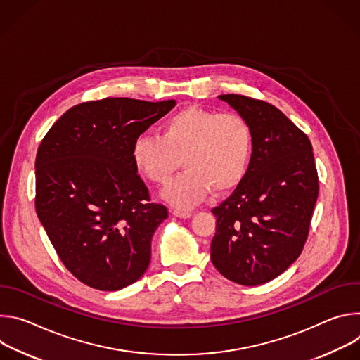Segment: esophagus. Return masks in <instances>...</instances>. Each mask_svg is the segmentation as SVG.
I'll use <instances>...</instances> for the list:
<instances>
[{"mask_svg": "<svg viewBox=\"0 0 360 360\" xmlns=\"http://www.w3.org/2000/svg\"><path fill=\"white\" fill-rule=\"evenodd\" d=\"M172 215H174V217H178V218H184V219H186V218H191V217H192V212H191V211L174 210V211H172Z\"/></svg>", "mask_w": 360, "mask_h": 360, "instance_id": "34e87169", "label": "esophagus"}]
</instances>
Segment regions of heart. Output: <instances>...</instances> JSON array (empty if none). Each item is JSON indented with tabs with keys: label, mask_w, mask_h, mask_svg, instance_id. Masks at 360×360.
<instances>
[{
	"label": "heart",
	"mask_w": 360,
	"mask_h": 360,
	"mask_svg": "<svg viewBox=\"0 0 360 360\" xmlns=\"http://www.w3.org/2000/svg\"><path fill=\"white\" fill-rule=\"evenodd\" d=\"M253 153V131L239 114H219L202 107H185L161 125V135H141L131 148L135 169L155 185H165L179 168L162 196L175 208L188 210L212 189L226 192L248 174Z\"/></svg>",
	"instance_id": "obj_1"
}]
</instances>
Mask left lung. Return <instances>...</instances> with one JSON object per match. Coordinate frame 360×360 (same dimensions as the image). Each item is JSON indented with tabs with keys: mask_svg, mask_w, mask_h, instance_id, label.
Instances as JSON below:
<instances>
[{
	"mask_svg": "<svg viewBox=\"0 0 360 360\" xmlns=\"http://www.w3.org/2000/svg\"><path fill=\"white\" fill-rule=\"evenodd\" d=\"M218 98L249 122L253 153L242 182L212 210L211 259L226 279L256 286L285 272L309 233L319 193L312 143L265 101L236 94Z\"/></svg>",
	"mask_w": 360,
	"mask_h": 360,
	"instance_id": "obj_1",
	"label": "left lung"
}]
</instances>
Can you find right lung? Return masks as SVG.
<instances>
[{
	"label": "right lung",
	"instance_id": "right-lung-1",
	"mask_svg": "<svg viewBox=\"0 0 360 360\" xmlns=\"http://www.w3.org/2000/svg\"><path fill=\"white\" fill-rule=\"evenodd\" d=\"M175 101H89L68 110L35 158L37 215L65 268L99 290H120L148 269L153 232L168 218L131 158L134 141Z\"/></svg>",
	"mask_w": 360,
	"mask_h": 360
}]
</instances>
